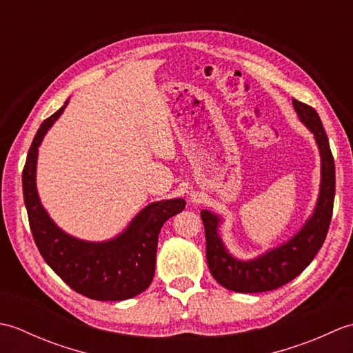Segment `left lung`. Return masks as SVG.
I'll return each mask as SVG.
<instances>
[{
	"label": "left lung",
	"instance_id": "1",
	"mask_svg": "<svg viewBox=\"0 0 353 353\" xmlns=\"http://www.w3.org/2000/svg\"><path fill=\"white\" fill-rule=\"evenodd\" d=\"M299 119L314 134L320 153V191L316 208L302 229L288 241L243 261L230 254L220 236L221 216L211 211L200 212L205 224L206 259L209 272L224 288L236 292H262L282 287L301 274L316 258L327 235L335 197V163L329 139L316 109L292 99Z\"/></svg>",
	"mask_w": 353,
	"mask_h": 353
}]
</instances>
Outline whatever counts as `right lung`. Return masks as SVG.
Wrapping results in <instances>:
<instances>
[{"mask_svg":"<svg viewBox=\"0 0 353 353\" xmlns=\"http://www.w3.org/2000/svg\"><path fill=\"white\" fill-rule=\"evenodd\" d=\"M68 101L41 124L28 150L22 171V191L30 229L45 262L74 291L94 301H125L152 283L161 228L172 215L183 211L185 200L171 199L147 205L121 234L101 243L79 239L59 228L41 203L36 165L37 148Z\"/></svg>","mask_w":353,"mask_h":353,"instance_id":"right-lung-1","label":"right lung"}]
</instances>
